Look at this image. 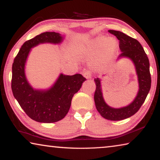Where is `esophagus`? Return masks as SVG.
<instances>
[{
    "label": "esophagus",
    "mask_w": 160,
    "mask_h": 160,
    "mask_svg": "<svg viewBox=\"0 0 160 160\" xmlns=\"http://www.w3.org/2000/svg\"><path fill=\"white\" fill-rule=\"evenodd\" d=\"M83 76L85 77L86 79H90L91 78V72L90 71H85V72H83Z\"/></svg>",
    "instance_id": "1"
}]
</instances>
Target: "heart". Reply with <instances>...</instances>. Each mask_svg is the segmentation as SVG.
I'll return each mask as SVG.
<instances>
[{"label": "heart", "mask_w": 160, "mask_h": 160, "mask_svg": "<svg viewBox=\"0 0 160 160\" xmlns=\"http://www.w3.org/2000/svg\"><path fill=\"white\" fill-rule=\"evenodd\" d=\"M73 49L77 55L81 56H90L93 53H100L107 50V58L94 64V68L97 70H102L106 68L109 58L114 54L116 45L112 39L104 36H99L90 41L76 44Z\"/></svg>", "instance_id": "1"}]
</instances>
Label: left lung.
<instances>
[{
  "label": "left lung",
  "mask_w": 160,
  "mask_h": 160,
  "mask_svg": "<svg viewBox=\"0 0 160 160\" xmlns=\"http://www.w3.org/2000/svg\"><path fill=\"white\" fill-rule=\"evenodd\" d=\"M109 32L115 35L119 40V48L121 53L118 57V61L126 58L133 63L139 89L136 97L131 104L120 108L112 107L105 102L103 97L102 80L97 78L94 80L96 85L94 99L97 110L103 118L110 121H121L134 115L141 107L150 92L151 87L150 62L142 45L138 40L119 31L109 30Z\"/></svg>",
  "instance_id": "obj_1"
}]
</instances>
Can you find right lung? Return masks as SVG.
<instances>
[{
    "instance_id": "add662e5",
    "label": "right lung",
    "mask_w": 160,
    "mask_h": 160,
    "mask_svg": "<svg viewBox=\"0 0 160 160\" xmlns=\"http://www.w3.org/2000/svg\"><path fill=\"white\" fill-rule=\"evenodd\" d=\"M64 36L47 32L29 39L22 46L12 67L11 88L13 96L22 109L32 120L40 123H54L68 112L72 98L86 79L82 75H59L47 89H35L27 78L25 65L32 48L42 44H60Z\"/></svg>"
}]
</instances>
